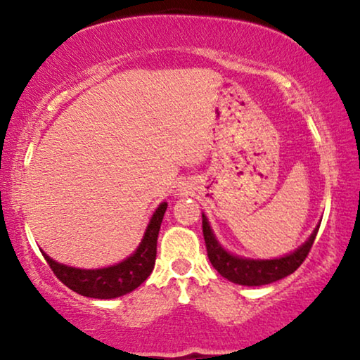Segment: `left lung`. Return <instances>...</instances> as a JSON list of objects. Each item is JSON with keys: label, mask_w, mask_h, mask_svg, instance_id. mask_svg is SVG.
<instances>
[{"label": "left lung", "mask_w": 360, "mask_h": 360, "mask_svg": "<svg viewBox=\"0 0 360 360\" xmlns=\"http://www.w3.org/2000/svg\"><path fill=\"white\" fill-rule=\"evenodd\" d=\"M318 230L319 227H316L314 232L311 233L309 240L303 247H300L296 252L290 253V255L275 258V260H248V258L232 255V253L225 252L219 245L212 230H210L207 217L202 214V233L210 263H212V266L220 275L227 278L232 283L245 286H260L273 283V281L281 280V278L288 276L298 270V266L306 260L311 247H313Z\"/></svg>", "instance_id": "1"}]
</instances>
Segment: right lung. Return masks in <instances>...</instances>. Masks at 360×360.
<instances>
[{
  "label": "right lung",
  "instance_id": "add662e5",
  "mask_svg": "<svg viewBox=\"0 0 360 360\" xmlns=\"http://www.w3.org/2000/svg\"><path fill=\"white\" fill-rule=\"evenodd\" d=\"M167 204L162 202L148 224L145 237L136 248V252L127 260L118 265L100 268V270H80V268H72L60 265L44 255L47 265L54 271V275L75 293L89 296V298L97 300H112L130 293L138 288L148 276L151 275L156 260V242L160 227L165 217Z\"/></svg>",
  "mask_w": 360,
  "mask_h": 360
}]
</instances>
